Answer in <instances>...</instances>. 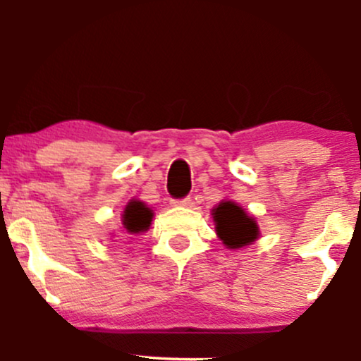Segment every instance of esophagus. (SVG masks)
Segmentation results:
<instances>
[{"label": "esophagus", "mask_w": 361, "mask_h": 361, "mask_svg": "<svg viewBox=\"0 0 361 361\" xmlns=\"http://www.w3.org/2000/svg\"><path fill=\"white\" fill-rule=\"evenodd\" d=\"M175 207H192V200L190 198H181V200H173Z\"/></svg>", "instance_id": "1"}]
</instances>
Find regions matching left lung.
Returning <instances> with one entry per match:
<instances>
[{
    "label": "left lung",
    "instance_id": "8db88e82",
    "mask_svg": "<svg viewBox=\"0 0 361 361\" xmlns=\"http://www.w3.org/2000/svg\"><path fill=\"white\" fill-rule=\"evenodd\" d=\"M215 233L227 250L250 246L259 238V227L243 207L233 200H222L212 209Z\"/></svg>",
    "mask_w": 361,
    "mask_h": 361
}]
</instances>
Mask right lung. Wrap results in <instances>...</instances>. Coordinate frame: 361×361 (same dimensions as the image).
<instances>
[{
    "mask_svg": "<svg viewBox=\"0 0 361 361\" xmlns=\"http://www.w3.org/2000/svg\"><path fill=\"white\" fill-rule=\"evenodd\" d=\"M152 217H154V212H152L151 207H147L144 202L132 198L126 205V209H123L122 226L128 234H142L151 227Z\"/></svg>",
    "mask_w": 361,
    "mask_h": 361,
    "instance_id": "obj_1",
    "label": "right lung"
}]
</instances>
